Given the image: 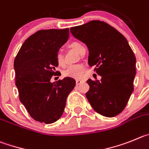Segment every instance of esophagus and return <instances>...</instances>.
<instances>
[{"mask_svg": "<svg viewBox=\"0 0 149 149\" xmlns=\"http://www.w3.org/2000/svg\"><path fill=\"white\" fill-rule=\"evenodd\" d=\"M81 82H82V81H81V80H80V79H77V80H76V85H79V84H81Z\"/></svg>", "mask_w": 149, "mask_h": 149, "instance_id": "34e87169", "label": "esophagus"}]
</instances>
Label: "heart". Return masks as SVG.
I'll return each instance as SVG.
<instances>
[{"instance_id":"obj_1","label":"heart","mask_w":149,"mask_h":149,"mask_svg":"<svg viewBox=\"0 0 149 149\" xmlns=\"http://www.w3.org/2000/svg\"><path fill=\"white\" fill-rule=\"evenodd\" d=\"M70 47L75 49L76 51L80 54H82L83 52L85 50L84 46L81 43L78 41H73L70 45ZM56 61L58 65L60 66H63L65 65V61H64V57L61 53H57L56 55ZM84 71V67L81 64H76V65H70L69 67L63 71V76L65 77L72 78V79H81L83 76V73Z\"/></svg>"}]
</instances>
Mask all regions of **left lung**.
<instances>
[{"mask_svg":"<svg viewBox=\"0 0 149 149\" xmlns=\"http://www.w3.org/2000/svg\"><path fill=\"white\" fill-rule=\"evenodd\" d=\"M75 38L87 45L88 64L101 80L87 81L86 97L98 113L113 117L125 109L134 91L136 57L128 41L117 29L101 21L70 28Z\"/></svg>","mask_w":149,"mask_h":149,"instance_id":"8db88e82","label":"left lung"}]
</instances>
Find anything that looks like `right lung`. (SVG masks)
Returning <instances> with one entry per match:
<instances>
[{
	"label": "right lung",
	"instance_id": "right-lung-1",
	"mask_svg": "<svg viewBox=\"0 0 149 149\" xmlns=\"http://www.w3.org/2000/svg\"><path fill=\"white\" fill-rule=\"evenodd\" d=\"M69 29H41L30 36L14 61L20 101L36 121L50 124L62 115L67 97L76 86L72 78L50 82L58 76L56 55L68 39Z\"/></svg>",
	"mask_w": 149,
	"mask_h": 149
}]
</instances>
